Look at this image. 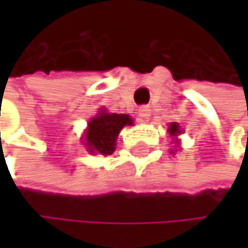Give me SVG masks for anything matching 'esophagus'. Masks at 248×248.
Masks as SVG:
<instances>
[{"instance_id": "esophagus-1", "label": "esophagus", "mask_w": 248, "mask_h": 248, "mask_svg": "<svg viewBox=\"0 0 248 248\" xmlns=\"http://www.w3.org/2000/svg\"><path fill=\"white\" fill-rule=\"evenodd\" d=\"M150 114H152V111H150V108H149L147 106H142V107H140V110H138V116H140V119H141L142 122L149 120Z\"/></svg>"}]
</instances>
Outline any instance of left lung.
Instances as JSON below:
<instances>
[{"mask_svg":"<svg viewBox=\"0 0 248 248\" xmlns=\"http://www.w3.org/2000/svg\"><path fill=\"white\" fill-rule=\"evenodd\" d=\"M168 132H170V135H171V137H174V138H175V142H178V141H177V137H178L180 134H182V129H180V125H178V123H175V122L170 123Z\"/></svg>","mask_w":248,"mask_h":248,"instance_id":"obj_1","label":"left lung"}]
</instances>
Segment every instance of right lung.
<instances>
[{"mask_svg":"<svg viewBox=\"0 0 248 248\" xmlns=\"http://www.w3.org/2000/svg\"><path fill=\"white\" fill-rule=\"evenodd\" d=\"M134 125V120L128 114L107 113L104 108L92 117L88 123V129L84 132L83 141L91 153L111 155L116 149V140L119 132Z\"/></svg>","mask_w":248,"mask_h":248,"instance_id":"add662e5","label":"right lung"}]
</instances>
